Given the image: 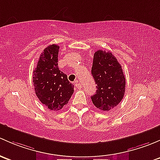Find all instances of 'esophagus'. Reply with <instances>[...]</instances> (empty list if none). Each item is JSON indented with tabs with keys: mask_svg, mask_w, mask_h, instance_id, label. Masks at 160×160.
I'll return each instance as SVG.
<instances>
[{
	"mask_svg": "<svg viewBox=\"0 0 160 160\" xmlns=\"http://www.w3.org/2000/svg\"><path fill=\"white\" fill-rule=\"evenodd\" d=\"M74 85H75L76 87H81V86H82V85H81V83H80L79 82H78V80L75 81V82H74Z\"/></svg>",
	"mask_w": 160,
	"mask_h": 160,
	"instance_id": "1",
	"label": "esophagus"
}]
</instances>
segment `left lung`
<instances>
[{"label":"left lung","instance_id":"obj_1","mask_svg":"<svg viewBox=\"0 0 160 160\" xmlns=\"http://www.w3.org/2000/svg\"><path fill=\"white\" fill-rule=\"evenodd\" d=\"M92 75L97 85L92 102L98 109L109 111L118 105L126 92L121 65L112 52L98 50L94 54Z\"/></svg>","mask_w":160,"mask_h":160}]
</instances>
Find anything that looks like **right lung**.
Wrapping results in <instances>:
<instances>
[{
  "instance_id": "right-lung-1",
  "label": "right lung",
  "mask_w": 160,
  "mask_h": 160,
  "mask_svg": "<svg viewBox=\"0 0 160 160\" xmlns=\"http://www.w3.org/2000/svg\"><path fill=\"white\" fill-rule=\"evenodd\" d=\"M58 52L57 44L48 46L39 57L33 72L36 95L42 104L54 111L62 109L74 92V85L58 66Z\"/></svg>"
}]
</instances>
